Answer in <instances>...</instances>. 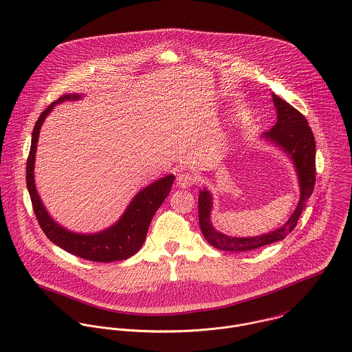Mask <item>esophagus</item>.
Returning <instances> with one entry per match:
<instances>
[{
    "label": "esophagus",
    "instance_id": "34e87169",
    "mask_svg": "<svg viewBox=\"0 0 352 352\" xmlns=\"http://www.w3.org/2000/svg\"><path fill=\"white\" fill-rule=\"evenodd\" d=\"M195 179L197 178H195V174H192L189 171H182L177 177V185L182 189H186V188H190L192 185H195Z\"/></svg>",
    "mask_w": 352,
    "mask_h": 352
}]
</instances>
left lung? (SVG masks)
Wrapping results in <instances>:
<instances>
[{"label": "left lung", "mask_w": 352, "mask_h": 352, "mask_svg": "<svg viewBox=\"0 0 352 352\" xmlns=\"http://www.w3.org/2000/svg\"><path fill=\"white\" fill-rule=\"evenodd\" d=\"M274 105L276 109V124L263 136L279 146L287 155H290L300 181L301 197L294 213L279 228L269 234L252 237H232L216 231L210 223L212 195L204 189L198 195V220L199 228L205 240L217 250L223 251H251L259 247L283 240L290 234L307 206L312 195L316 184V142L312 129L305 116L293 108L289 102L273 94Z\"/></svg>", "instance_id": "left-lung-1"}]
</instances>
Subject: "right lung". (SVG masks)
<instances>
[{"label":"right lung","instance_id":"add662e5","mask_svg":"<svg viewBox=\"0 0 352 352\" xmlns=\"http://www.w3.org/2000/svg\"><path fill=\"white\" fill-rule=\"evenodd\" d=\"M79 98V94H65L54 101L51 105H48V108L38 118L34 126L31 150L27 159V188L31 195L32 208L40 228L54 244L86 261L102 263L124 261L135 255L143 245L150 223L164 198L170 193L175 177L166 175L140 190L133 197L118 223L98 234H80L70 232L66 228L60 227L58 223H55L40 199L34 179L35 155L40 128L45 116L52 111L54 105L62 101Z\"/></svg>","mask_w":352,"mask_h":352}]
</instances>
